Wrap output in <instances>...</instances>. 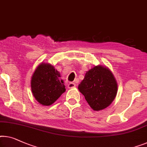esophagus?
Returning a JSON list of instances; mask_svg holds the SVG:
<instances>
[{
	"mask_svg": "<svg viewBox=\"0 0 147 147\" xmlns=\"http://www.w3.org/2000/svg\"><path fill=\"white\" fill-rule=\"evenodd\" d=\"M76 86V84L73 82H70L69 84H68V88H74Z\"/></svg>",
	"mask_w": 147,
	"mask_h": 147,
	"instance_id": "obj_1",
	"label": "esophagus"
}]
</instances>
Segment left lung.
Returning a JSON list of instances; mask_svg holds the SVG:
<instances>
[{
  "label": "left lung",
  "mask_w": 147,
  "mask_h": 147,
  "mask_svg": "<svg viewBox=\"0 0 147 147\" xmlns=\"http://www.w3.org/2000/svg\"><path fill=\"white\" fill-rule=\"evenodd\" d=\"M78 88L92 109L99 111L106 108L114 100L117 83L108 68L97 65L86 72Z\"/></svg>",
  "instance_id": "left-lung-1"
}]
</instances>
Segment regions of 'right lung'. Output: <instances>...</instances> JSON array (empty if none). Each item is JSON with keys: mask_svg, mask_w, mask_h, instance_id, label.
Returning <instances> with one entry per match:
<instances>
[{"mask_svg": "<svg viewBox=\"0 0 147 147\" xmlns=\"http://www.w3.org/2000/svg\"><path fill=\"white\" fill-rule=\"evenodd\" d=\"M33 96L43 106H50L64 93L66 89L59 72L47 63H41L31 79Z\"/></svg>", "mask_w": 147, "mask_h": 147, "instance_id": "right-lung-1", "label": "right lung"}]
</instances>
